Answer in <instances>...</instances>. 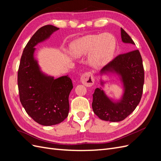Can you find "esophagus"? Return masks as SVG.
Masks as SVG:
<instances>
[{"label": "esophagus", "mask_w": 161, "mask_h": 161, "mask_svg": "<svg viewBox=\"0 0 161 161\" xmlns=\"http://www.w3.org/2000/svg\"><path fill=\"white\" fill-rule=\"evenodd\" d=\"M93 75L91 72H86L80 77V82L86 86H91L94 84Z\"/></svg>", "instance_id": "esophagus-1"}]
</instances>
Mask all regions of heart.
<instances>
[{
	"instance_id": "obj_1",
	"label": "heart",
	"mask_w": 161,
	"mask_h": 161,
	"mask_svg": "<svg viewBox=\"0 0 161 161\" xmlns=\"http://www.w3.org/2000/svg\"><path fill=\"white\" fill-rule=\"evenodd\" d=\"M115 37L110 33L82 37L71 46V53L75 58L89 54V62L94 68L103 66L112 60L115 51Z\"/></svg>"
}]
</instances>
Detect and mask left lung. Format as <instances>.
<instances>
[{
	"label": "left lung",
	"instance_id": "obj_1",
	"mask_svg": "<svg viewBox=\"0 0 161 161\" xmlns=\"http://www.w3.org/2000/svg\"><path fill=\"white\" fill-rule=\"evenodd\" d=\"M121 37L123 43L135 45L122 28ZM99 75L100 84L103 87L108 80H103L102 76H117L123 86V92L120 98L115 100L107 95L101 87L97 88L92 95L93 112L104 121L118 122L124 120L134 111L142 95L144 71L139 51L132 50L117 56L101 70Z\"/></svg>",
	"mask_w": 161,
	"mask_h": 161
}]
</instances>
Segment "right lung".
I'll list each match as a JSON object with an SVG mask.
<instances>
[{
  "label": "right lung",
  "instance_id": "obj_1",
  "mask_svg": "<svg viewBox=\"0 0 161 161\" xmlns=\"http://www.w3.org/2000/svg\"><path fill=\"white\" fill-rule=\"evenodd\" d=\"M59 30L48 25L41 27L28 42L18 70L19 97L27 114L37 123L49 126L61 123L69 115V97L73 88L69 75L58 79L43 72L35 58L38 43Z\"/></svg>",
  "mask_w": 161,
  "mask_h": 161
}]
</instances>
